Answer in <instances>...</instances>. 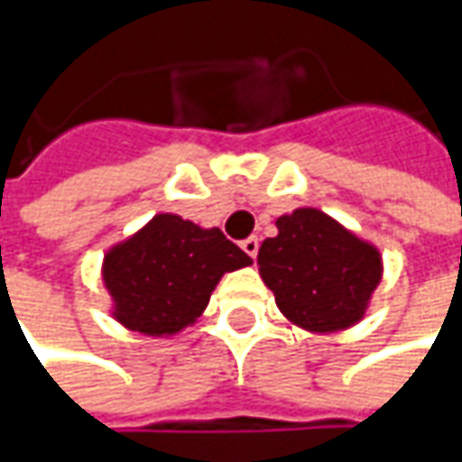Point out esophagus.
<instances>
[{
  "mask_svg": "<svg viewBox=\"0 0 462 462\" xmlns=\"http://www.w3.org/2000/svg\"><path fill=\"white\" fill-rule=\"evenodd\" d=\"M241 249H244V252H246L249 257L254 259V257H257V252H259V239H257V236H249V239H244V241H241Z\"/></svg>",
  "mask_w": 462,
  "mask_h": 462,
  "instance_id": "obj_1",
  "label": "esophagus"
}]
</instances>
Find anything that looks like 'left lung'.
Masks as SVG:
<instances>
[{
  "mask_svg": "<svg viewBox=\"0 0 462 462\" xmlns=\"http://www.w3.org/2000/svg\"><path fill=\"white\" fill-rule=\"evenodd\" d=\"M275 226L277 236L259 246L257 267L282 316L310 334L355 327L383 277L378 246L319 208H295Z\"/></svg>",
  "mask_w": 462,
  "mask_h": 462,
  "instance_id": "obj_1",
  "label": "left lung"
}]
</instances>
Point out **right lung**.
<instances>
[{
	"mask_svg": "<svg viewBox=\"0 0 462 462\" xmlns=\"http://www.w3.org/2000/svg\"><path fill=\"white\" fill-rule=\"evenodd\" d=\"M252 264L221 228H203L159 213L134 236L107 249L102 282L113 319L146 337H171L192 327L226 273Z\"/></svg>",
	"mask_w": 462,
	"mask_h": 462,
	"instance_id": "obj_1",
	"label": "right lung"
}]
</instances>
